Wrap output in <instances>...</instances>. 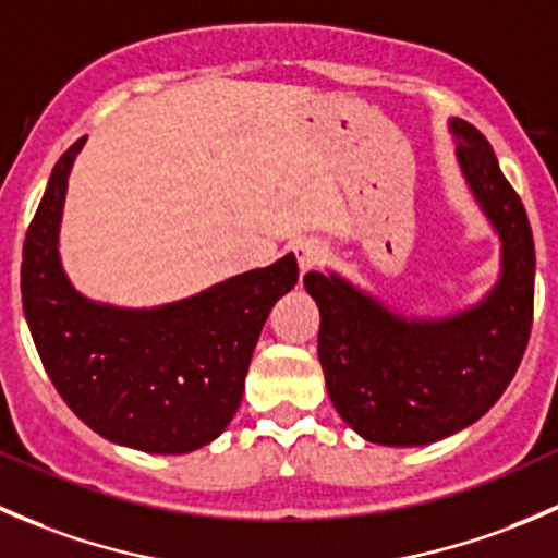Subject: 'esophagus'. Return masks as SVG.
<instances>
[{
	"label": "esophagus",
	"instance_id": "esophagus-1",
	"mask_svg": "<svg viewBox=\"0 0 558 558\" xmlns=\"http://www.w3.org/2000/svg\"><path fill=\"white\" fill-rule=\"evenodd\" d=\"M294 256L302 272H311L324 262V245L315 243V240H302V243L294 245Z\"/></svg>",
	"mask_w": 558,
	"mask_h": 558
}]
</instances>
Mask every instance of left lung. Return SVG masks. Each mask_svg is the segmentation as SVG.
<instances>
[{
	"mask_svg": "<svg viewBox=\"0 0 558 558\" xmlns=\"http://www.w3.org/2000/svg\"><path fill=\"white\" fill-rule=\"evenodd\" d=\"M459 165L502 240V280L472 311L404 320L337 275L307 272L320 313L318 359L331 404L380 446H426L475 424L513 380L534 313V240L494 148L456 118Z\"/></svg>",
	"mask_w": 558,
	"mask_h": 558,
	"instance_id": "left-lung-1",
	"label": "left lung"
}]
</instances>
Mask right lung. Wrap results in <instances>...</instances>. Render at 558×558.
<instances>
[{
    "mask_svg": "<svg viewBox=\"0 0 558 558\" xmlns=\"http://www.w3.org/2000/svg\"><path fill=\"white\" fill-rule=\"evenodd\" d=\"M81 145L56 161L26 229L21 294L37 353L72 413L105 440L145 453L196 451L240 408L264 320L300 278L296 258L154 311L88 302L56 251L66 174Z\"/></svg>",
    "mask_w": 558,
    "mask_h": 558,
    "instance_id": "right-lung-1",
    "label": "right lung"
}]
</instances>
